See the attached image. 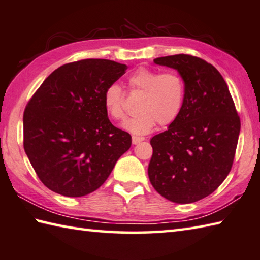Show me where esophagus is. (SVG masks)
<instances>
[{
    "label": "esophagus",
    "instance_id": "obj_1",
    "mask_svg": "<svg viewBox=\"0 0 260 260\" xmlns=\"http://www.w3.org/2000/svg\"><path fill=\"white\" fill-rule=\"evenodd\" d=\"M142 141H144L143 136H132V142H133V144H138L142 142Z\"/></svg>",
    "mask_w": 260,
    "mask_h": 260
}]
</instances>
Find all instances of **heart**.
<instances>
[{"label":"heart","instance_id":"heart-1","mask_svg":"<svg viewBox=\"0 0 260 260\" xmlns=\"http://www.w3.org/2000/svg\"><path fill=\"white\" fill-rule=\"evenodd\" d=\"M131 87L143 92L138 114L124 121L122 128L135 135L152 132L159 122L169 125L181 114L185 99V84L175 72L160 74L157 70L141 67L128 78ZM103 106L112 119L125 117L124 92L119 85L110 84L103 93Z\"/></svg>","mask_w":260,"mask_h":260}]
</instances>
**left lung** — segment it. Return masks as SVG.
Instances as JSON below:
<instances>
[{"label": "left lung", "instance_id": "1", "mask_svg": "<svg viewBox=\"0 0 260 260\" xmlns=\"http://www.w3.org/2000/svg\"><path fill=\"white\" fill-rule=\"evenodd\" d=\"M153 62L177 70L185 84V99L177 119L150 141L149 178L167 200L191 204L211 194L229 175L241 122L214 66L187 54L161 56Z\"/></svg>", "mask_w": 260, "mask_h": 260}]
</instances>
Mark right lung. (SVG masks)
<instances>
[{
	"label": "right lung",
	"instance_id": "right-lung-1",
	"mask_svg": "<svg viewBox=\"0 0 260 260\" xmlns=\"http://www.w3.org/2000/svg\"><path fill=\"white\" fill-rule=\"evenodd\" d=\"M126 64L85 59L55 69L23 112V148L42 183L64 197L98 190L131 148L127 132L111 124L103 93Z\"/></svg>",
	"mask_w": 260,
	"mask_h": 260
}]
</instances>
